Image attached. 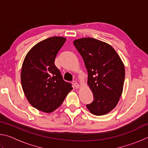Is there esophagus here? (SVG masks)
Here are the masks:
<instances>
[{
    "instance_id": "esophagus-1",
    "label": "esophagus",
    "mask_w": 148,
    "mask_h": 148,
    "mask_svg": "<svg viewBox=\"0 0 148 148\" xmlns=\"http://www.w3.org/2000/svg\"><path fill=\"white\" fill-rule=\"evenodd\" d=\"M72 84H73V85H74V87L76 89H78L79 87H80L79 86V85L77 84V82H76V81H73L72 82Z\"/></svg>"
}]
</instances>
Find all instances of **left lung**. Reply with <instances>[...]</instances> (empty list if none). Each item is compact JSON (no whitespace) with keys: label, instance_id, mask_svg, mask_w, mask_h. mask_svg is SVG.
I'll return each instance as SVG.
<instances>
[{"label":"left lung","instance_id":"1","mask_svg":"<svg viewBox=\"0 0 148 148\" xmlns=\"http://www.w3.org/2000/svg\"><path fill=\"white\" fill-rule=\"evenodd\" d=\"M73 43L84 59L93 94L87 109L95 116L109 113L118 103L123 88L125 71L121 58L110 45L99 40L82 38Z\"/></svg>","mask_w":148,"mask_h":148}]
</instances>
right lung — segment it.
Returning a JSON list of instances; mask_svg holds the SVG:
<instances>
[{
  "mask_svg": "<svg viewBox=\"0 0 148 148\" xmlns=\"http://www.w3.org/2000/svg\"><path fill=\"white\" fill-rule=\"evenodd\" d=\"M65 41L63 37L53 36L38 42L30 49L22 65L21 82L25 95L32 106L46 113L61 106L72 89L54 63Z\"/></svg>",
  "mask_w": 148,
  "mask_h": 148,
  "instance_id": "right-lung-1",
  "label": "right lung"
}]
</instances>
